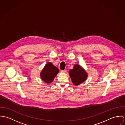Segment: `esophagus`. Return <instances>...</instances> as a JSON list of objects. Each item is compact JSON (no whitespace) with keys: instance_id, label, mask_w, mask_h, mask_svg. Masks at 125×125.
Returning a JSON list of instances; mask_svg holds the SVG:
<instances>
[{"instance_id":"obj_1","label":"esophagus","mask_w":125,"mask_h":125,"mask_svg":"<svg viewBox=\"0 0 125 125\" xmlns=\"http://www.w3.org/2000/svg\"><path fill=\"white\" fill-rule=\"evenodd\" d=\"M61 72L62 73H65L66 72V70H61Z\"/></svg>"}]
</instances>
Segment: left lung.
<instances>
[{
    "label": "left lung",
    "instance_id": "8db88e82",
    "mask_svg": "<svg viewBox=\"0 0 125 125\" xmlns=\"http://www.w3.org/2000/svg\"><path fill=\"white\" fill-rule=\"evenodd\" d=\"M69 73L72 82L76 86L84 82L88 77L87 73L78 64H75Z\"/></svg>",
    "mask_w": 125,
    "mask_h": 125
}]
</instances>
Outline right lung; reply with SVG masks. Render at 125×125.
Listing matches in <instances>:
<instances>
[{"label":"right lung","instance_id":"add662e5","mask_svg":"<svg viewBox=\"0 0 125 125\" xmlns=\"http://www.w3.org/2000/svg\"><path fill=\"white\" fill-rule=\"evenodd\" d=\"M59 69L52 63L48 62L40 73L41 79L46 83H52L59 73Z\"/></svg>","mask_w":125,"mask_h":125}]
</instances>
